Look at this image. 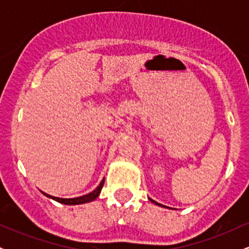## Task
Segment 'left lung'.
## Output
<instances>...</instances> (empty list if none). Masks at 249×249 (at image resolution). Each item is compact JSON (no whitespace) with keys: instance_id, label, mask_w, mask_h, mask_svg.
<instances>
[{"instance_id":"left-lung-1","label":"left lung","mask_w":249,"mask_h":249,"mask_svg":"<svg viewBox=\"0 0 249 249\" xmlns=\"http://www.w3.org/2000/svg\"><path fill=\"white\" fill-rule=\"evenodd\" d=\"M148 200H150L151 202H153L154 205H158V206H160V207H165V208H170V207H167V206H164V205H161V204H158V202H157V201H154V200L150 199V198H148Z\"/></svg>"}]
</instances>
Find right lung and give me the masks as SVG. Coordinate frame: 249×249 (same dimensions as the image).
Listing matches in <instances>:
<instances>
[{"label": "right lung", "mask_w": 249, "mask_h": 249, "mask_svg": "<svg viewBox=\"0 0 249 249\" xmlns=\"http://www.w3.org/2000/svg\"><path fill=\"white\" fill-rule=\"evenodd\" d=\"M104 180L103 179L101 181V184H99V186H97L96 190H93L92 192H90L89 194H85V196H78V198H71V199H63V198H57V196H50V194H47L44 192H42L44 194L45 196H48V198L55 200V201H58L61 202V204H64V205H81V204H87V202H90V201H93L96 198H98L99 193H101L102 188H103V185H104Z\"/></svg>", "instance_id": "obj_1"}]
</instances>
